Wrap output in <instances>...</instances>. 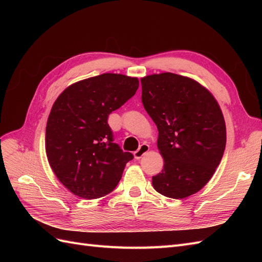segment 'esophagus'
I'll return each mask as SVG.
<instances>
[{"label":"esophagus","instance_id":"esophagus-1","mask_svg":"<svg viewBox=\"0 0 262 262\" xmlns=\"http://www.w3.org/2000/svg\"><path fill=\"white\" fill-rule=\"evenodd\" d=\"M149 150V146L147 144H142L139 149H137L136 152H134V157L137 158V160H140L142 156H144L147 152Z\"/></svg>","mask_w":262,"mask_h":262}]
</instances>
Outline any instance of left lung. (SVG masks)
Listing matches in <instances>:
<instances>
[{"label":"left lung","mask_w":262,"mask_h":262,"mask_svg":"<svg viewBox=\"0 0 262 262\" xmlns=\"http://www.w3.org/2000/svg\"><path fill=\"white\" fill-rule=\"evenodd\" d=\"M142 102L158 130L162 172L152 178L161 194L184 199L201 190L224 154L226 126L213 95L192 78L173 73L141 78Z\"/></svg>","instance_id":"1"}]
</instances>
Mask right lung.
Masks as SVG:
<instances>
[{"label": "right lung", "mask_w": 262, "mask_h": 262, "mask_svg": "<svg viewBox=\"0 0 262 262\" xmlns=\"http://www.w3.org/2000/svg\"><path fill=\"white\" fill-rule=\"evenodd\" d=\"M138 89L137 77L105 73L70 85L54 101L46 153L55 176L75 195L97 199L120 181L133 155L114 143L108 116Z\"/></svg>", "instance_id": "1"}]
</instances>
